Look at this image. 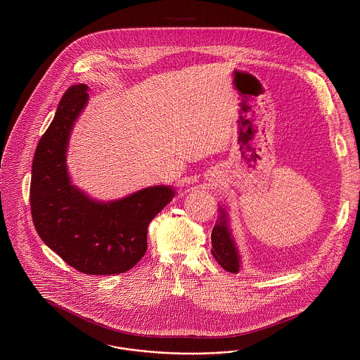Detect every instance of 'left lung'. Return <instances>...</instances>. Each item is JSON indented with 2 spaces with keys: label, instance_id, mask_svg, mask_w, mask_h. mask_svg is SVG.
I'll return each mask as SVG.
<instances>
[{
  "label": "left lung",
  "instance_id": "1",
  "mask_svg": "<svg viewBox=\"0 0 360 360\" xmlns=\"http://www.w3.org/2000/svg\"><path fill=\"white\" fill-rule=\"evenodd\" d=\"M220 219L218 224L212 229L211 233V243L212 248L211 253L215 257V260L219 262L221 268H224L227 272H239V255L238 250L235 247V243L231 238L229 227H227V220H226V212L220 208Z\"/></svg>",
  "mask_w": 360,
  "mask_h": 360
}]
</instances>
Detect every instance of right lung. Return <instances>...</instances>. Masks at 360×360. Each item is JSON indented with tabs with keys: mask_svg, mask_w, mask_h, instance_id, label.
Masks as SVG:
<instances>
[{
	"mask_svg": "<svg viewBox=\"0 0 360 360\" xmlns=\"http://www.w3.org/2000/svg\"><path fill=\"white\" fill-rule=\"evenodd\" d=\"M88 87L68 88L54 120L38 142L30 184L34 226L44 244L79 272H127L148 248V227L174 190L155 186L120 200L98 203L70 184L65 150L74 122L87 104Z\"/></svg>",
	"mask_w": 360,
	"mask_h": 360,
	"instance_id": "right-lung-1",
	"label": "right lung"
}]
</instances>
